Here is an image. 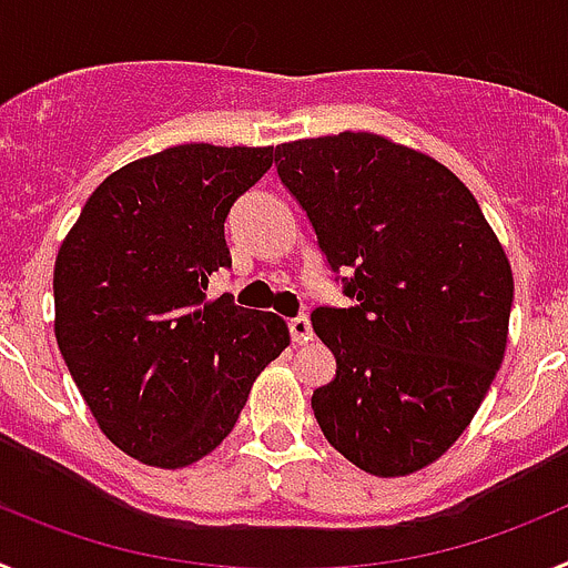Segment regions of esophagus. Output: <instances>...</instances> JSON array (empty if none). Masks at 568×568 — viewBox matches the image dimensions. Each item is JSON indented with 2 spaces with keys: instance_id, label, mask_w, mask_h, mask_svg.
I'll return each mask as SVG.
<instances>
[{
  "instance_id": "34e87169",
  "label": "esophagus",
  "mask_w": 568,
  "mask_h": 568,
  "mask_svg": "<svg viewBox=\"0 0 568 568\" xmlns=\"http://www.w3.org/2000/svg\"><path fill=\"white\" fill-rule=\"evenodd\" d=\"M287 327H290V338H293L295 344H307V341L313 338V327H310L307 315H295V318H290Z\"/></svg>"
}]
</instances>
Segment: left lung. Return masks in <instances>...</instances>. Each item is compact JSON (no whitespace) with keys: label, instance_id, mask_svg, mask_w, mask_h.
Instances as JSON below:
<instances>
[{"label":"left lung","instance_id":"1","mask_svg":"<svg viewBox=\"0 0 568 568\" xmlns=\"http://www.w3.org/2000/svg\"><path fill=\"white\" fill-rule=\"evenodd\" d=\"M275 168L353 301L310 315L335 355V378L313 393L321 433L369 475L424 469L500 369L509 258L458 175L389 139L281 144Z\"/></svg>","mask_w":568,"mask_h":568}]
</instances>
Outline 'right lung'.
Masks as SVG:
<instances>
[{
	"mask_svg": "<svg viewBox=\"0 0 568 568\" xmlns=\"http://www.w3.org/2000/svg\"><path fill=\"white\" fill-rule=\"evenodd\" d=\"M273 168V148L179 144L108 175L53 270L57 341L102 433L162 469L230 435L255 375L290 344L273 313L207 284L230 267V207Z\"/></svg>",
	"mask_w": 568,
	"mask_h": 568,
	"instance_id": "add662e5",
	"label": "right lung"
}]
</instances>
